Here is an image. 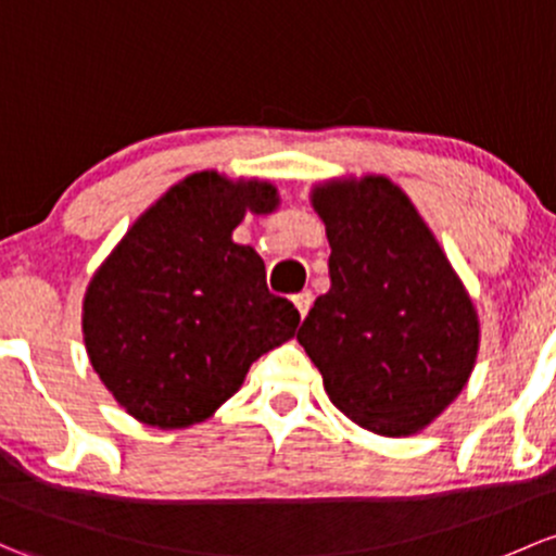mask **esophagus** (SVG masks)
Masks as SVG:
<instances>
[{
	"instance_id": "1",
	"label": "esophagus",
	"mask_w": 556,
	"mask_h": 556,
	"mask_svg": "<svg viewBox=\"0 0 556 556\" xmlns=\"http://www.w3.org/2000/svg\"><path fill=\"white\" fill-rule=\"evenodd\" d=\"M312 301H314L312 290H301V293H295V295H293V303H295L298 314H301V319L306 317L308 308H312Z\"/></svg>"
}]
</instances>
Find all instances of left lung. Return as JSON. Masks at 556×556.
I'll use <instances>...</instances> for the list:
<instances>
[{"mask_svg":"<svg viewBox=\"0 0 556 556\" xmlns=\"http://www.w3.org/2000/svg\"><path fill=\"white\" fill-rule=\"evenodd\" d=\"M330 290L298 330L332 405L381 437H410L455 402L479 352L475 301L416 204L386 175L312 186Z\"/></svg>","mask_w":556,"mask_h":556,"instance_id":"left-lung-1","label":"left lung"}]
</instances>
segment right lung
<instances>
[{
	"label": "right lung",
	"instance_id": "right-lung-1",
	"mask_svg": "<svg viewBox=\"0 0 556 556\" xmlns=\"http://www.w3.org/2000/svg\"><path fill=\"white\" fill-rule=\"evenodd\" d=\"M279 207L277 186L218 170L186 175L138 215L81 301L92 370L127 416L156 429L202 424L301 314L268 293L266 266L233 229Z\"/></svg>",
	"mask_w": 556,
	"mask_h": 556
}]
</instances>
